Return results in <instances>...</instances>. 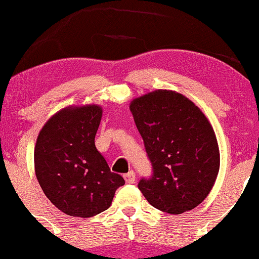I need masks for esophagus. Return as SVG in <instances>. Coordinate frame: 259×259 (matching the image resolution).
<instances>
[{"mask_svg":"<svg viewBox=\"0 0 259 259\" xmlns=\"http://www.w3.org/2000/svg\"><path fill=\"white\" fill-rule=\"evenodd\" d=\"M124 179H125V181H126L127 184H134V183H135V180H136L135 171L130 170L129 173H126L125 175H124Z\"/></svg>","mask_w":259,"mask_h":259,"instance_id":"1","label":"esophagus"}]
</instances>
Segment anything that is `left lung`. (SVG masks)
I'll return each instance as SVG.
<instances>
[{
    "mask_svg": "<svg viewBox=\"0 0 259 259\" xmlns=\"http://www.w3.org/2000/svg\"><path fill=\"white\" fill-rule=\"evenodd\" d=\"M152 175L139 190L154 208L181 214L212 190L221 157L215 134L194 102L175 91L157 90L130 103Z\"/></svg>",
    "mask_w": 259,
    "mask_h": 259,
    "instance_id": "8db88e82",
    "label": "left lung"
}]
</instances>
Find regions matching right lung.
Here are the masks:
<instances>
[{
	"mask_svg": "<svg viewBox=\"0 0 259 259\" xmlns=\"http://www.w3.org/2000/svg\"><path fill=\"white\" fill-rule=\"evenodd\" d=\"M101 117L100 106L68 107L49 119L37 136V181L46 197L68 215L99 214L125 184L121 175L112 173L95 146Z\"/></svg>",
	"mask_w": 259,
	"mask_h": 259,
	"instance_id": "add662e5",
	"label": "right lung"
}]
</instances>
